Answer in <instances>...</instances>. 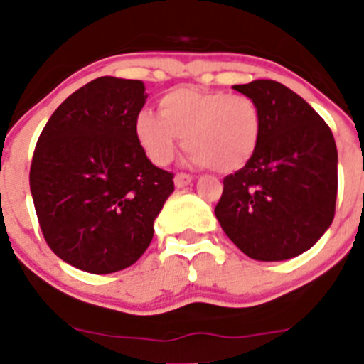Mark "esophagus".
<instances>
[{
	"instance_id": "1",
	"label": "esophagus",
	"mask_w": 364,
	"mask_h": 364,
	"mask_svg": "<svg viewBox=\"0 0 364 364\" xmlns=\"http://www.w3.org/2000/svg\"><path fill=\"white\" fill-rule=\"evenodd\" d=\"M192 183V176L186 174V172H178V174L174 176V185L178 186V188H183V186L190 185Z\"/></svg>"
}]
</instances>
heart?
Returning a JSON list of instances; mask_svg holds the SVG:
<instances>
[{"label": "heart", "instance_id": "obj_1", "mask_svg": "<svg viewBox=\"0 0 364 364\" xmlns=\"http://www.w3.org/2000/svg\"><path fill=\"white\" fill-rule=\"evenodd\" d=\"M160 114L141 111L134 132L156 165L168 164L181 137L190 159L216 172H236L255 155L262 134V111L252 97L181 86L160 98Z\"/></svg>", "mask_w": 364, "mask_h": 364}]
</instances>
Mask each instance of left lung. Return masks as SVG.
Here are the masks:
<instances>
[{"label":"left lung","instance_id":"left-lung-1","mask_svg":"<svg viewBox=\"0 0 364 364\" xmlns=\"http://www.w3.org/2000/svg\"><path fill=\"white\" fill-rule=\"evenodd\" d=\"M262 111L255 155L223 178L215 215L223 232L255 260H287L310 250L335 218L338 151L331 128L277 80L234 86Z\"/></svg>","mask_w":364,"mask_h":364}]
</instances>
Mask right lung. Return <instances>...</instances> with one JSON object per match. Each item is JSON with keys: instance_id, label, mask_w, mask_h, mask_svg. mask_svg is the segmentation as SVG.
Wrapping results in <instances>:
<instances>
[{"instance_id": "add662e5", "label": "right lung", "mask_w": 364, "mask_h": 364, "mask_svg": "<svg viewBox=\"0 0 364 364\" xmlns=\"http://www.w3.org/2000/svg\"><path fill=\"white\" fill-rule=\"evenodd\" d=\"M142 80L98 77L49 117L29 171L33 204L49 248L93 274L137 262L153 222L174 192L135 139L148 95Z\"/></svg>"}]
</instances>
